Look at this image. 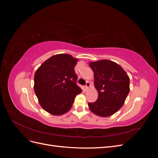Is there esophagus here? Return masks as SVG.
<instances>
[{"mask_svg": "<svg viewBox=\"0 0 158 158\" xmlns=\"http://www.w3.org/2000/svg\"><path fill=\"white\" fill-rule=\"evenodd\" d=\"M90 83L88 82V81H87L86 82V84H85V89H88V88L90 86Z\"/></svg>", "mask_w": 158, "mask_h": 158, "instance_id": "esophagus-1", "label": "esophagus"}]
</instances>
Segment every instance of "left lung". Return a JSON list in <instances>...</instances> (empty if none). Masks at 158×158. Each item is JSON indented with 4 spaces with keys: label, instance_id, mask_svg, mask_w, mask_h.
<instances>
[{
    "label": "left lung",
    "instance_id": "left-lung-1",
    "mask_svg": "<svg viewBox=\"0 0 158 158\" xmlns=\"http://www.w3.org/2000/svg\"><path fill=\"white\" fill-rule=\"evenodd\" d=\"M98 92L96 102L88 103L90 111L99 117L112 115L120 109L130 91V79L120 65L109 60L89 63Z\"/></svg>",
    "mask_w": 158,
    "mask_h": 158
}]
</instances>
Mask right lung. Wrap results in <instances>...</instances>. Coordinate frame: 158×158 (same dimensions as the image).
<instances>
[{"instance_id":"add662e5","label":"right lung","mask_w":158,"mask_h":158,"mask_svg":"<svg viewBox=\"0 0 158 158\" xmlns=\"http://www.w3.org/2000/svg\"><path fill=\"white\" fill-rule=\"evenodd\" d=\"M78 59L68 54H58L45 60L34 76V91L45 111L54 115L69 111L74 99L82 92L76 84L74 67Z\"/></svg>"}]
</instances>
